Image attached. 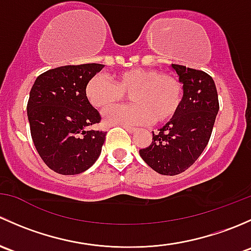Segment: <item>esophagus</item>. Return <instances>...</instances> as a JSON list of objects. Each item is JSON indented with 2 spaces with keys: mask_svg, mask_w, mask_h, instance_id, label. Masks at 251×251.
<instances>
[{
  "mask_svg": "<svg viewBox=\"0 0 251 251\" xmlns=\"http://www.w3.org/2000/svg\"><path fill=\"white\" fill-rule=\"evenodd\" d=\"M124 128H125V130L127 131V132H130V133H133V132H136V131H137V128L131 127V126H124Z\"/></svg>",
  "mask_w": 251,
  "mask_h": 251,
  "instance_id": "obj_1",
  "label": "esophagus"
}]
</instances>
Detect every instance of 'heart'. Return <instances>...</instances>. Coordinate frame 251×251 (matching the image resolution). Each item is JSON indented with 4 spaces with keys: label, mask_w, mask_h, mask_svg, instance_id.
Instances as JSON below:
<instances>
[{
    "label": "heart",
    "mask_w": 251,
    "mask_h": 251,
    "mask_svg": "<svg viewBox=\"0 0 251 251\" xmlns=\"http://www.w3.org/2000/svg\"><path fill=\"white\" fill-rule=\"evenodd\" d=\"M128 95L132 104L105 111L109 125H146L168 123L175 118L182 103V83L175 75L151 68H135L118 73L113 81L96 74L86 82L85 97L92 107L107 109Z\"/></svg>",
    "instance_id": "b5f03b06"
}]
</instances>
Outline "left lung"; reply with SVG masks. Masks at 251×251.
<instances>
[{
    "instance_id": "1",
    "label": "left lung",
    "mask_w": 251,
    "mask_h": 251,
    "mask_svg": "<svg viewBox=\"0 0 251 251\" xmlns=\"http://www.w3.org/2000/svg\"><path fill=\"white\" fill-rule=\"evenodd\" d=\"M183 83V98L175 118L166 123L140 155L156 173L175 176L191 168L206 147L219 113L214 80L201 70L173 64Z\"/></svg>"
}]
</instances>
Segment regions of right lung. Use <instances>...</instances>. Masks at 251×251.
<instances>
[{"mask_svg":"<svg viewBox=\"0 0 251 251\" xmlns=\"http://www.w3.org/2000/svg\"><path fill=\"white\" fill-rule=\"evenodd\" d=\"M103 64L64 65L39 75L26 110L37 153L50 170L77 175L100 156L107 132L88 130L100 123L97 109L85 97L86 82Z\"/></svg>","mask_w":251,"mask_h":251,"instance_id":"add662e5","label":"right lung"}]
</instances>
